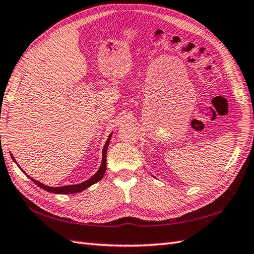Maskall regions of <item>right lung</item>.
<instances>
[{
    "instance_id": "1",
    "label": "right lung",
    "mask_w": 254,
    "mask_h": 254,
    "mask_svg": "<svg viewBox=\"0 0 254 254\" xmlns=\"http://www.w3.org/2000/svg\"><path fill=\"white\" fill-rule=\"evenodd\" d=\"M112 137V133H110V136L106 140V143L103 146V153H102V163H101V166L99 168V171L95 173L92 177H90L88 180L80 184H77V185H68V186H62V187H49V186H46L41 184L40 182H38V180L33 179L31 177H29L33 183H35L39 187L44 189L46 191H49V192H53V193H61V194H69V193H77V192H80V191H83L84 189L89 188L90 186H92L93 184L100 182L101 179L103 178L104 176V173L106 171V151H108V146L110 143V140ZM12 156V159L15 161L14 156ZM16 162V161H15ZM22 171V170H21Z\"/></svg>"
}]
</instances>
